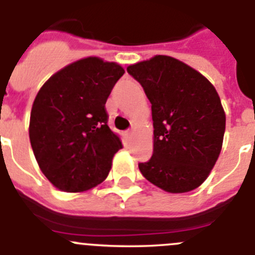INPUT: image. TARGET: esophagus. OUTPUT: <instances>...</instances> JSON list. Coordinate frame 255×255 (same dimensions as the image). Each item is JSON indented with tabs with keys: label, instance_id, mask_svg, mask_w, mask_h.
I'll list each match as a JSON object with an SVG mask.
<instances>
[{
	"label": "esophagus",
	"instance_id": "esophagus-1",
	"mask_svg": "<svg viewBox=\"0 0 255 255\" xmlns=\"http://www.w3.org/2000/svg\"><path fill=\"white\" fill-rule=\"evenodd\" d=\"M132 135V130H128V131H126V136L128 137H130Z\"/></svg>",
	"mask_w": 255,
	"mask_h": 255
}]
</instances>
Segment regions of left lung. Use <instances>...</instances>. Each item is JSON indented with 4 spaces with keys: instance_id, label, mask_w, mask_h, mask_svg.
<instances>
[{
    "instance_id": "obj_1",
    "label": "left lung",
    "mask_w": 255,
    "mask_h": 255,
    "mask_svg": "<svg viewBox=\"0 0 255 255\" xmlns=\"http://www.w3.org/2000/svg\"><path fill=\"white\" fill-rule=\"evenodd\" d=\"M151 104L153 155L139 163L144 177L170 193L197 188L218 160L225 112L214 86L190 65L155 55L128 67Z\"/></svg>"
}]
</instances>
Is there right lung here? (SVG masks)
<instances>
[{
    "label": "right lung",
    "mask_w": 255,
    "mask_h": 255,
    "mask_svg": "<svg viewBox=\"0 0 255 255\" xmlns=\"http://www.w3.org/2000/svg\"><path fill=\"white\" fill-rule=\"evenodd\" d=\"M124 73L116 63L85 58L53 74L37 92L30 143L44 176L59 190L83 192L106 179L123 144L107 125L105 104Z\"/></svg>",
    "instance_id": "right-lung-1"
}]
</instances>
